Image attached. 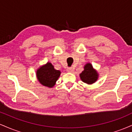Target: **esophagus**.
<instances>
[{
    "label": "esophagus",
    "instance_id": "obj_1",
    "mask_svg": "<svg viewBox=\"0 0 132 132\" xmlns=\"http://www.w3.org/2000/svg\"><path fill=\"white\" fill-rule=\"evenodd\" d=\"M67 71L69 72H72L74 71V68H68L67 69Z\"/></svg>",
    "mask_w": 132,
    "mask_h": 132
}]
</instances>
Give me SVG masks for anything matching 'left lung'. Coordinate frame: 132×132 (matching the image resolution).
<instances>
[{
	"instance_id": "left-lung-1",
	"label": "left lung",
	"mask_w": 132,
	"mask_h": 132,
	"mask_svg": "<svg viewBox=\"0 0 132 132\" xmlns=\"http://www.w3.org/2000/svg\"><path fill=\"white\" fill-rule=\"evenodd\" d=\"M79 76L84 82L91 84L97 80L99 75L90 63H87L84 66V71L80 74Z\"/></svg>"
}]
</instances>
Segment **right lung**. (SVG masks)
Instances as JSON below:
<instances>
[{"label":"right lung","mask_w":132,"mask_h":132,"mask_svg":"<svg viewBox=\"0 0 132 132\" xmlns=\"http://www.w3.org/2000/svg\"><path fill=\"white\" fill-rule=\"evenodd\" d=\"M61 75L60 71L54 68L51 63L41 66L37 71V78L40 84L46 87H53Z\"/></svg>","instance_id":"add662e5"}]
</instances>
